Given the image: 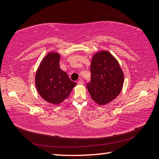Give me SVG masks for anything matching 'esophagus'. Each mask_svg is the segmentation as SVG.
I'll use <instances>...</instances> for the list:
<instances>
[{
	"label": "esophagus",
	"mask_w": 159,
	"mask_h": 159,
	"mask_svg": "<svg viewBox=\"0 0 159 159\" xmlns=\"http://www.w3.org/2000/svg\"><path fill=\"white\" fill-rule=\"evenodd\" d=\"M78 83H79V84H83V83H84V81H83V80L80 79L78 80Z\"/></svg>",
	"instance_id": "1"
}]
</instances>
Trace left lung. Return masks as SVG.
Returning <instances> with one entry per match:
<instances>
[{
  "label": "left lung",
  "mask_w": 159,
  "mask_h": 159,
  "mask_svg": "<svg viewBox=\"0 0 159 159\" xmlns=\"http://www.w3.org/2000/svg\"><path fill=\"white\" fill-rule=\"evenodd\" d=\"M90 73L87 88L95 102L104 105L119 95L124 77L118 61L109 52L101 51L94 55Z\"/></svg>",
  "instance_id": "1"
}]
</instances>
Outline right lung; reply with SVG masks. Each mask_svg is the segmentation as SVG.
Returning a JSON list of instances; mask_svg holds the SVG:
<instances>
[{
	"label": "right lung",
	"mask_w": 159,
	"mask_h": 159,
	"mask_svg": "<svg viewBox=\"0 0 159 159\" xmlns=\"http://www.w3.org/2000/svg\"><path fill=\"white\" fill-rule=\"evenodd\" d=\"M60 55L49 53L41 63L36 74V85L39 95L45 101L58 104L68 98L76 85L60 68Z\"/></svg>",
	"instance_id": "obj_1"
}]
</instances>
